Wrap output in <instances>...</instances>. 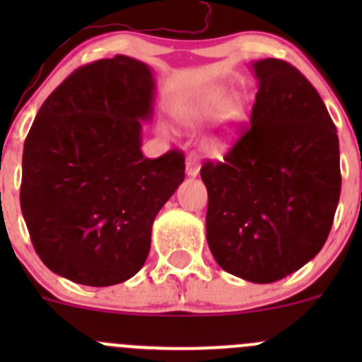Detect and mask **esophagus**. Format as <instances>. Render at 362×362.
Listing matches in <instances>:
<instances>
[{
  "label": "esophagus",
  "instance_id": "1",
  "mask_svg": "<svg viewBox=\"0 0 362 362\" xmlns=\"http://www.w3.org/2000/svg\"><path fill=\"white\" fill-rule=\"evenodd\" d=\"M185 170H187L189 177H196L199 173V160L196 154H189L187 160H185Z\"/></svg>",
  "mask_w": 362,
  "mask_h": 362
}]
</instances>
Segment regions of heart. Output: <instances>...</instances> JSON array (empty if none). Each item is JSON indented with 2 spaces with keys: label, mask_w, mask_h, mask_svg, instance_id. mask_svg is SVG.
Returning a JSON list of instances; mask_svg holds the SVG:
<instances>
[{
  "label": "heart",
  "mask_w": 362,
  "mask_h": 362,
  "mask_svg": "<svg viewBox=\"0 0 362 362\" xmlns=\"http://www.w3.org/2000/svg\"><path fill=\"white\" fill-rule=\"evenodd\" d=\"M221 115L222 134L224 136L235 131V126L243 115L242 103L238 100H233L231 93L228 89L206 90L202 96L187 101L175 112L178 122L185 127H191V129L203 126V124L210 122V120L217 119Z\"/></svg>",
  "instance_id": "heart-1"
}]
</instances>
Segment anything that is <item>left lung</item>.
<instances>
[{"mask_svg": "<svg viewBox=\"0 0 362 362\" xmlns=\"http://www.w3.org/2000/svg\"><path fill=\"white\" fill-rule=\"evenodd\" d=\"M259 82L250 126L224 160L202 166L206 240L224 272L254 284L315 257L341 191L337 127L322 98L282 59L252 64Z\"/></svg>", "mask_w": 362, "mask_h": 362, "instance_id": "left-lung-1", "label": "left lung"}]
</instances>
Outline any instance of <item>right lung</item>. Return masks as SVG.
Returning a JSON list of instances; mask_svg holds the SVG:
<instances>
[{"mask_svg": "<svg viewBox=\"0 0 362 362\" xmlns=\"http://www.w3.org/2000/svg\"><path fill=\"white\" fill-rule=\"evenodd\" d=\"M154 76L127 56L80 66L42 105L24 141L21 210L43 264L82 286L136 275L156 215L184 182L180 151L141 154Z\"/></svg>", "mask_w": 362, "mask_h": 362, "instance_id": "add662e5", "label": "right lung"}]
</instances>
